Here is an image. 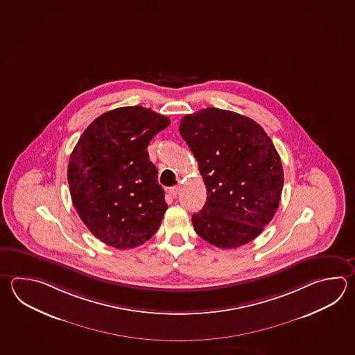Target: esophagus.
I'll return each instance as SVG.
<instances>
[{
	"label": "esophagus",
	"mask_w": 355,
	"mask_h": 355,
	"mask_svg": "<svg viewBox=\"0 0 355 355\" xmlns=\"http://www.w3.org/2000/svg\"><path fill=\"white\" fill-rule=\"evenodd\" d=\"M178 192H180V186H174L172 189H169V195L172 196V197H177L178 195Z\"/></svg>",
	"instance_id": "34e87169"
}]
</instances>
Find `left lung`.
Segmentation results:
<instances>
[{
    "instance_id": "left-lung-1",
    "label": "left lung",
    "mask_w": 355,
    "mask_h": 355,
    "mask_svg": "<svg viewBox=\"0 0 355 355\" xmlns=\"http://www.w3.org/2000/svg\"><path fill=\"white\" fill-rule=\"evenodd\" d=\"M182 138L193 153L207 189L192 215L200 238L232 249L255 239L278 209L281 158L259 123L227 110L207 107L181 120Z\"/></svg>"
}]
</instances>
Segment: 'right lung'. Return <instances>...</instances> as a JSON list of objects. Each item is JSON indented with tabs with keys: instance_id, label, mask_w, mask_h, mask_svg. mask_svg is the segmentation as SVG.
Wrapping results in <instances>:
<instances>
[{
	"instance_id": "right-lung-1",
	"label": "right lung",
	"mask_w": 355,
	"mask_h": 355,
	"mask_svg": "<svg viewBox=\"0 0 355 355\" xmlns=\"http://www.w3.org/2000/svg\"><path fill=\"white\" fill-rule=\"evenodd\" d=\"M171 123L141 106L111 110L88 126L68 164L72 202L97 239L119 249L141 245L168 209L148 145Z\"/></svg>"
}]
</instances>
